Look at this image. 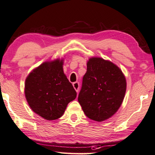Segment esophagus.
<instances>
[{
  "label": "esophagus",
  "instance_id": "obj_1",
  "mask_svg": "<svg viewBox=\"0 0 155 155\" xmlns=\"http://www.w3.org/2000/svg\"><path fill=\"white\" fill-rule=\"evenodd\" d=\"M73 86L74 87V89H75V90L77 91V93L78 92V91H79V88H80V84L78 82H73Z\"/></svg>",
  "mask_w": 155,
  "mask_h": 155
}]
</instances>
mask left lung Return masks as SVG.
I'll return each instance as SVG.
<instances>
[{
    "label": "left lung",
    "mask_w": 155,
    "mask_h": 155,
    "mask_svg": "<svg viewBox=\"0 0 155 155\" xmlns=\"http://www.w3.org/2000/svg\"><path fill=\"white\" fill-rule=\"evenodd\" d=\"M126 89V78L117 65L101 57H91L87 61L78 102L87 117L103 122L118 110Z\"/></svg>",
    "instance_id": "1"
}]
</instances>
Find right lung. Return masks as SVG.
Masks as SVG:
<instances>
[{
    "instance_id": "1",
    "label": "right lung",
    "mask_w": 155,
    "mask_h": 155,
    "mask_svg": "<svg viewBox=\"0 0 155 155\" xmlns=\"http://www.w3.org/2000/svg\"><path fill=\"white\" fill-rule=\"evenodd\" d=\"M63 65L62 59L45 61L33 69L26 79V101L31 110L45 120L61 117L77 96L64 73Z\"/></svg>"
}]
</instances>
